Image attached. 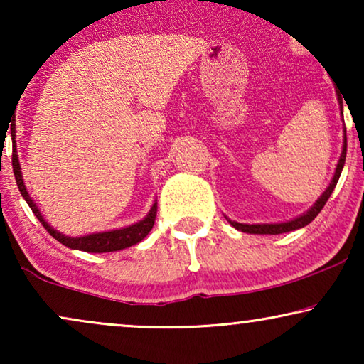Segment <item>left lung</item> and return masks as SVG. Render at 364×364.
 Masks as SVG:
<instances>
[{"label": "left lung", "instance_id": "obj_1", "mask_svg": "<svg viewBox=\"0 0 364 364\" xmlns=\"http://www.w3.org/2000/svg\"><path fill=\"white\" fill-rule=\"evenodd\" d=\"M338 102H340V109H341V114H343V99L338 97ZM345 161H346V131H345V136H343V151H341L340 161H338V164H336L335 176H333L330 186L326 187V191L323 192L320 197H318V200L313 203L311 208H308L305 213H301V215L291 218V220L278 222V223H238L235 220H230V218H227V220L230 222V225L233 228H237V230L245 232V233H258V235H278V233H287V232L296 230V228H301V227L308 225V223H310L311 220H315V217L321 212V208L325 207L328 198H330L331 192L335 191L338 178H340V176H341L343 166H345Z\"/></svg>", "mask_w": 364, "mask_h": 364}]
</instances>
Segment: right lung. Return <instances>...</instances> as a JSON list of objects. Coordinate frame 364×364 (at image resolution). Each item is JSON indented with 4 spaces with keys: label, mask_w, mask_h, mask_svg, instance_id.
Here are the masks:
<instances>
[{
    "label": "right lung",
    "mask_w": 364,
    "mask_h": 364,
    "mask_svg": "<svg viewBox=\"0 0 364 364\" xmlns=\"http://www.w3.org/2000/svg\"><path fill=\"white\" fill-rule=\"evenodd\" d=\"M13 172H14V178H16L19 192H21L24 200L28 202V205L31 207V210L34 215L38 217V220L43 223V227L46 228V230L51 233V235L56 238L59 243H63V245H66L68 248H73V250H81V252H87V253H106V252L124 250V248L132 247V245H136V243L142 242L144 238L147 237V233L152 230L154 222H156L157 200L152 203L151 210L147 212V215L144 217L142 220L132 223V225L116 228V230L89 233V235H82V237H68L61 232L54 230V228L49 225L46 220H44L43 213L39 212L38 205L34 203L31 196H29L28 188H26V186H24V181H23L21 166H19L16 146H14V151H13Z\"/></svg>",
    "instance_id": "obj_1"
}]
</instances>
